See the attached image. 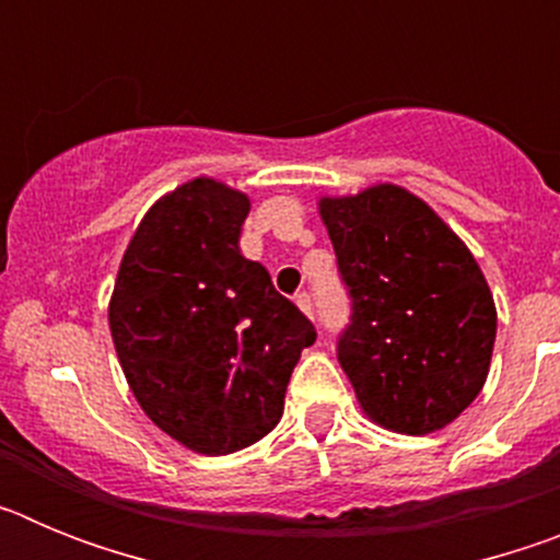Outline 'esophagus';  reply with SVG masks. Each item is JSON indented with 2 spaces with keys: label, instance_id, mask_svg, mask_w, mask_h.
Here are the masks:
<instances>
[{
  "label": "esophagus",
  "instance_id": "esophagus-1",
  "mask_svg": "<svg viewBox=\"0 0 560 560\" xmlns=\"http://www.w3.org/2000/svg\"><path fill=\"white\" fill-rule=\"evenodd\" d=\"M294 303L300 305V308H303L305 314H308V316H314V300H311V294H308V291H300V294L294 296Z\"/></svg>",
  "mask_w": 560,
  "mask_h": 560
}]
</instances>
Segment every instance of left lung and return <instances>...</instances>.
Here are the masks:
<instances>
[{
    "label": "left lung",
    "mask_w": 560,
    "mask_h": 560,
    "mask_svg": "<svg viewBox=\"0 0 560 560\" xmlns=\"http://www.w3.org/2000/svg\"><path fill=\"white\" fill-rule=\"evenodd\" d=\"M350 296L336 355L361 409L404 434L452 423L491 368L497 308L477 260L404 187L319 205Z\"/></svg>",
    "instance_id": "8db88e82"
}]
</instances>
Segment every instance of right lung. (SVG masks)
Here are the masks:
<instances>
[{"label": "right lung", "mask_w": 560, "mask_h": 560, "mask_svg": "<svg viewBox=\"0 0 560 560\" xmlns=\"http://www.w3.org/2000/svg\"><path fill=\"white\" fill-rule=\"evenodd\" d=\"M246 215L249 199L219 182L176 187L133 232L108 305L133 398L199 454L269 434L300 353L316 341L308 316L241 255Z\"/></svg>", "instance_id": "right-lung-1"}]
</instances>
